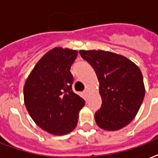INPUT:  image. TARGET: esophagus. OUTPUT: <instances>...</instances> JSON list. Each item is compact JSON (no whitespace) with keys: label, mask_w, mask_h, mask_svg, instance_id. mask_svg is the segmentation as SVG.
<instances>
[{"label":"esophagus","mask_w":158,"mask_h":158,"mask_svg":"<svg viewBox=\"0 0 158 158\" xmlns=\"http://www.w3.org/2000/svg\"><path fill=\"white\" fill-rule=\"evenodd\" d=\"M88 93H89V91H88L87 89H85V90H84V94H88Z\"/></svg>","instance_id":"1"}]
</instances>
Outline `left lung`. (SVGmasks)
Masks as SVG:
<instances>
[{
  "label": "left lung",
  "mask_w": 158,
  "mask_h": 158,
  "mask_svg": "<svg viewBox=\"0 0 158 158\" xmlns=\"http://www.w3.org/2000/svg\"><path fill=\"white\" fill-rule=\"evenodd\" d=\"M99 82L102 105L94 114L96 123L108 131L121 129L138 114L145 88L142 72L124 56L103 50H80Z\"/></svg>",
  "instance_id": "1"
}]
</instances>
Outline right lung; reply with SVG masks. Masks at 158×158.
Wrapping results in <instances>:
<instances>
[{
	"label": "right lung",
	"mask_w": 158,
	"mask_h": 158,
	"mask_svg": "<svg viewBox=\"0 0 158 158\" xmlns=\"http://www.w3.org/2000/svg\"><path fill=\"white\" fill-rule=\"evenodd\" d=\"M76 50L55 48L39 60L24 86V101L30 116L42 129L64 135L75 128L84 99L72 90L71 65Z\"/></svg>",
	"instance_id": "1"
}]
</instances>
